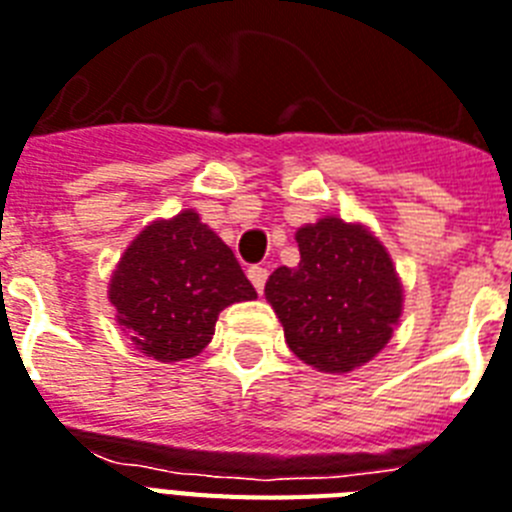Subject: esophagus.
Instances as JSON below:
<instances>
[{"label": "esophagus", "mask_w": 512, "mask_h": 512, "mask_svg": "<svg viewBox=\"0 0 512 512\" xmlns=\"http://www.w3.org/2000/svg\"><path fill=\"white\" fill-rule=\"evenodd\" d=\"M266 277H269V272H266L264 266H251V269H248V280L253 282V287H256L259 293H264Z\"/></svg>", "instance_id": "obj_1"}]
</instances>
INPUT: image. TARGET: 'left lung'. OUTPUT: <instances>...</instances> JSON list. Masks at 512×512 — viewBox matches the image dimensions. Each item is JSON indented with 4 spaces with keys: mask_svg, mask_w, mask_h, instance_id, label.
Returning <instances> with one entry per match:
<instances>
[{
    "mask_svg": "<svg viewBox=\"0 0 512 512\" xmlns=\"http://www.w3.org/2000/svg\"><path fill=\"white\" fill-rule=\"evenodd\" d=\"M301 264L280 266L264 295L303 363L348 374L390 342L403 285L387 248L363 225L324 217L295 232Z\"/></svg>",
    "mask_w": 512,
    "mask_h": 512,
    "instance_id": "left-lung-1",
    "label": "left lung"
}]
</instances>
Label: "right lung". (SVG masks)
<instances>
[{"mask_svg": "<svg viewBox=\"0 0 512 512\" xmlns=\"http://www.w3.org/2000/svg\"><path fill=\"white\" fill-rule=\"evenodd\" d=\"M253 298L235 253L193 209L143 227L109 282L117 324L135 348L162 363L198 356L219 311Z\"/></svg>", "mask_w": 512, "mask_h": 512, "instance_id": "1", "label": "right lung"}]
</instances>
